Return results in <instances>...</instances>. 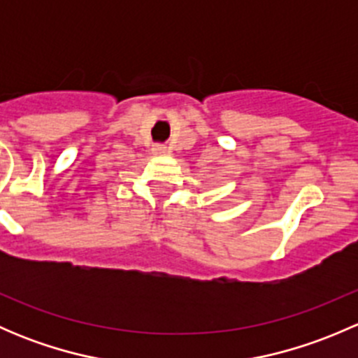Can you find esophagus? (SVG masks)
Masks as SVG:
<instances>
[{"instance_id": "obj_1", "label": "esophagus", "mask_w": 358, "mask_h": 358, "mask_svg": "<svg viewBox=\"0 0 358 358\" xmlns=\"http://www.w3.org/2000/svg\"><path fill=\"white\" fill-rule=\"evenodd\" d=\"M152 152L156 154V156H161V154L168 152V149H166V145H162V143H156V145L152 147Z\"/></svg>"}]
</instances>
